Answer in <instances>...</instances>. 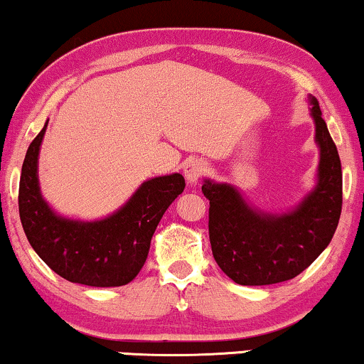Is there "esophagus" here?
<instances>
[{
	"label": "esophagus",
	"mask_w": 364,
	"mask_h": 364,
	"mask_svg": "<svg viewBox=\"0 0 364 364\" xmlns=\"http://www.w3.org/2000/svg\"><path fill=\"white\" fill-rule=\"evenodd\" d=\"M183 173H185V178L188 183H196L198 179H200L203 174L206 173V163L201 159H190L188 163L185 164V169H183Z\"/></svg>",
	"instance_id": "obj_1"
}]
</instances>
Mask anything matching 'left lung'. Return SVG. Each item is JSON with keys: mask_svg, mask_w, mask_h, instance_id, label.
Masks as SVG:
<instances>
[{"mask_svg": "<svg viewBox=\"0 0 364 364\" xmlns=\"http://www.w3.org/2000/svg\"><path fill=\"white\" fill-rule=\"evenodd\" d=\"M316 141L321 148L319 183L292 213L260 215L228 185L205 181L210 200L211 252L220 269L242 285L291 280L306 270L329 245L343 208V171L338 148L312 99Z\"/></svg>", "mask_w": 364, "mask_h": 364, "instance_id": "8db88e82", "label": "left lung"}]
</instances>
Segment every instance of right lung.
<instances>
[{"label":"right lung","mask_w":364,"mask_h":364,"mask_svg":"<svg viewBox=\"0 0 364 364\" xmlns=\"http://www.w3.org/2000/svg\"><path fill=\"white\" fill-rule=\"evenodd\" d=\"M47 124L31 141L21 168L18 208L25 235L60 277L90 287L126 285L148 259L154 230L168 206L185 190V178L174 173L142 183L124 208L100 222L60 218L41 198L36 178Z\"/></svg>","instance_id":"right-lung-1"}]
</instances>
